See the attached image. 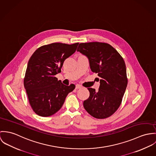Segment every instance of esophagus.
Wrapping results in <instances>:
<instances>
[{"label":"esophagus","instance_id":"34e87169","mask_svg":"<svg viewBox=\"0 0 156 156\" xmlns=\"http://www.w3.org/2000/svg\"><path fill=\"white\" fill-rule=\"evenodd\" d=\"M82 88V86H80V85H79V84H77V85H76V86H75V88H76V89H80V88Z\"/></svg>","mask_w":156,"mask_h":156}]
</instances>
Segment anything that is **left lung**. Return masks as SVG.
<instances>
[{"label": "left lung", "mask_w": 156, "mask_h": 156, "mask_svg": "<svg viewBox=\"0 0 156 156\" xmlns=\"http://www.w3.org/2000/svg\"><path fill=\"white\" fill-rule=\"evenodd\" d=\"M77 51L86 55L91 71L101 78L98 91L88 88L90 96L84 101V107L93 117L106 119L118 109L126 91L127 78L125 62L118 51L107 43H81Z\"/></svg>", "instance_id": "1"}]
</instances>
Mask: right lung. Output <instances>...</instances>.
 I'll list each match as a JSON object with an SVG mask.
<instances>
[{"instance_id":"right-lung-1","label":"right lung","mask_w":156,"mask_h":156,"mask_svg":"<svg viewBox=\"0 0 156 156\" xmlns=\"http://www.w3.org/2000/svg\"><path fill=\"white\" fill-rule=\"evenodd\" d=\"M79 43H52L38 48L30 58L24 78L30 105L35 113L49 117L63 106L75 86L62 84L55 76L61 72L65 60L75 52Z\"/></svg>"}]
</instances>
